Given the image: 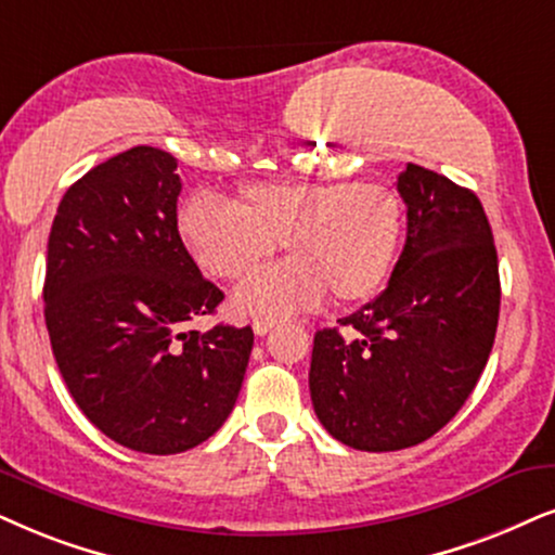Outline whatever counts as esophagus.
<instances>
[{"label":"esophagus","instance_id":"esophagus-1","mask_svg":"<svg viewBox=\"0 0 555 555\" xmlns=\"http://www.w3.org/2000/svg\"><path fill=\"white\" fill-rule=\"evenodd\" d=\"M271 327H273V320H266V318L254 320V333H256V335L271 333Z\"/></svg>","mask_w":555,"mask_h":555}]
</instances>
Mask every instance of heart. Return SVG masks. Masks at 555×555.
I'll return each instance as SVG.
<instances>
[{
    "instance_id": "b5f03b06",
    "label": "heart",
    "mask_w": 555,
    "mask_h": 555,
    "mask_svg": "<svg viewBox=\"0 0 555 555\" xmlns=\"http://www.w3.org/2000/svg\"><path fill=\"white\" fill-rule=\"evenodd\" d=\"M179 237L215 279L243 282L284 243L292 258L235 294L233 307L279 320L325 299L359 305L387 284L404 230L391 186L371 181H258L235 205L194 194L179 209Z\"/></svg>"
}]
</instances>
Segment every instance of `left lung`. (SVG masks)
I'll list each match as a JSON object with an SVG mask.
<instances>
[{"label":"left lung","instance_id":"8db88e82","mask_svg":"<svg viewBox=\"0 0 555 555\" xmlns=\"http://www.w3.org/2000/svg\"><path fill=\"white\" fill-rule=\"evenodd\" d=\"M406 241L387 289L348 327L314 333V415L356 451H402L451 423L479 382L500 320L492 228L472 189L406 164Z\"/></svg>","mask_w":555,"mask_h":555}]
</instances>
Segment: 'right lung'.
<instances>
[{"instance_id":"1","label":"right lung","mask_w":555,"mask_h":555,"mask_svg":"<svg viewBox=\"0 0 555 555\" xmlns=\"http://www.w3.org/2000/svg\"><path fill=\"white\" fill-rule=\"evenodd\" d=\"M171 153L135 145L68 186L48 237L46 327L89 423L130 451L205 443L233 412L254 330H181L222 294L177 228Z\"/></svg>"}]
</instances>
